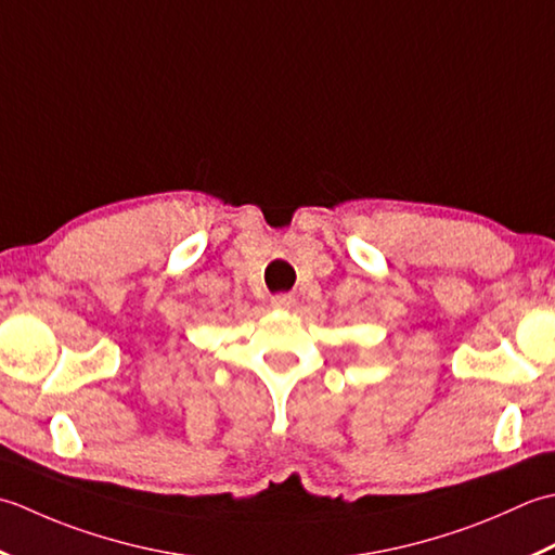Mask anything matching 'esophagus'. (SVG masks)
Here are the masks:
<instances>
[{"label":"esophagus","mask_w":555,"mask_h":555,"mask_svg":"<svg viewBox=\"0 0 555 555\" xmlns=\"http://www.w3.org/2000/svg\"><path fill=\"white\" fill-rule=\"evenodd\" d=\"M294 304H297V299H294L292 294H275V297L270 299V307L278 309V311H289Z\"/></svg>","instance_id":"34e87169"}]
</instances>
